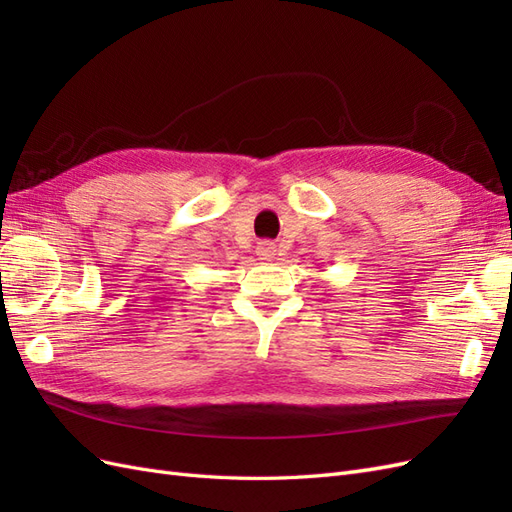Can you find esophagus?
Wrapping results in <instances>:
<instances>
[{
    "instance_id": "1",
    "label": "esophagus",
    "mask_w": 512,
    "mask_h": 512,
    "mask_svg": "<svg viewBox=\"0 0 512 512\" xmlns=\"http://www.w3.org/2000/svg\"><path fill=\"white\" fill-rule=\"evenodd\" d=\"M256 250H258L256 254L260 256V260H265V262H271L277 256V245L273 241H260Z\"/></svg>"
}]
</instances>
